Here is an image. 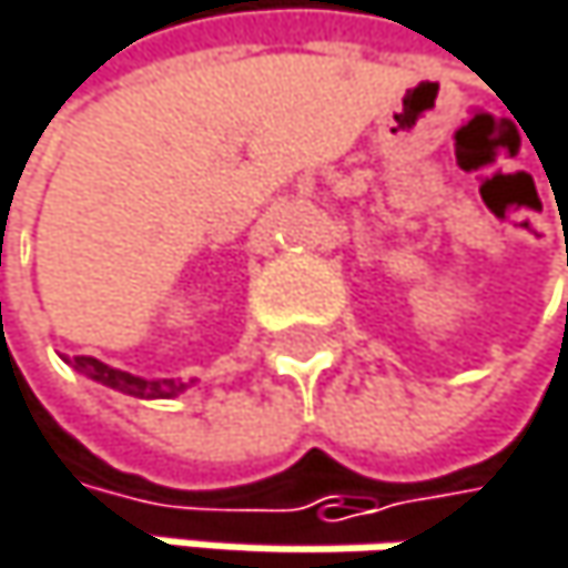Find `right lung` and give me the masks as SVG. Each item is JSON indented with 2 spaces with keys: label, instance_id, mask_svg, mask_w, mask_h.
I'll return each instance as SVG.
<instances>
[{
  "label": "right lung",
  "instance_id": "obj_1",
  "mask_svg": "<svg viewBox=\"0 0 568 568\" xmlns=\"http://www.w3.org/2000/svg\"><path fill=\"white\" fill-rule=\"evenodd\" d=\"M69 366L75 373H82L85 379L109 386L122 396H135V399H175L179 393L189 389L182 379H142V376H132V373H122V369L99 363L95 356H75V359H69Z\"/></svg>",
  "mask_w": 568,
  "mask_h": 568
}]
</instances>
